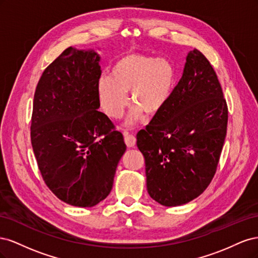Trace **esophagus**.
Segmentation results:
<instances>
[{"instance_id":"esophagus-1","label":"esophagus","mask_w":258,"mask_h":258,"mask_svg":"<svg viewBox=\"0 0 258 258\" xmlns=\"http://www.w3.org/2000/svg\"><path fill=\"white\" fill-rule=\"evenodd\" d=\"M123 137H124V143H126L128 147H135L137 142V139L135 136L129 135L128 132H123Z\"/></svg>"}]
</instances>
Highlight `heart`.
<instances>
[{
    "mask_svg": "<svg viewBox=\"0 0 258 258\" xmlns=\"http://www.w3.org/2000/svg\"><path fill=\"white\" fill-rule=\"evenodd\" d=\"M175 83L173 64L165 58L155 59L142 53H128L117 60L110 76L100 77L98 97L105 114L118 118L128 105L127 92L136 103L129 122L139 119L142 112L157 115L172 97Z\"/></svg>",
    "mask_w": 258,
    "mask_h": 258,
    "instance_id": "heart-1",
    "label": "heart"
}]
</instances>
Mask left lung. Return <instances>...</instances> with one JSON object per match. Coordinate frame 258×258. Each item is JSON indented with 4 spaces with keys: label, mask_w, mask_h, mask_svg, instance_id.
Returning a JSON list of instances; mask_svg holds the SVG:
<instances>
[{
    "label": "left lung",
    "mask_w": 258,
    "mask_h": 258,
    "mask_svg": "<svg viewBox=\"0 0 258 258\" xmlns=\"http://www.w3.org/2000/svg\"><path fill=\"white\" fill-rule=\"evenodd\" d=\"M228 106L209 60L186 58L181 80L162 112L137 136L150 196L166 207L187 204L212 181L227 132Z\"/></svg>",
    "instance_id": "left-lung-1"
}]
</instances>
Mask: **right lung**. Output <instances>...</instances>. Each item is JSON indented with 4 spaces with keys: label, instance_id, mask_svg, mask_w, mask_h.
<instances>
[{
    "label": "right lung",
    "instance_id": "1",
    "mask_svg": "<svg viewBox=\"0 0 258 258\" xmlns=\"http://www.w3.org/2000/svg\"><path fill=\"white\" fill-rule=\"evenodd\" d=\"M95 51L67 48L44 70L34 93L31 143L45 184L68 205L90 208L111 192L123 137L99 112Z\"/></svg>",
    "mask_w": 258,
    "mask_h": 258
}]
</instances>
